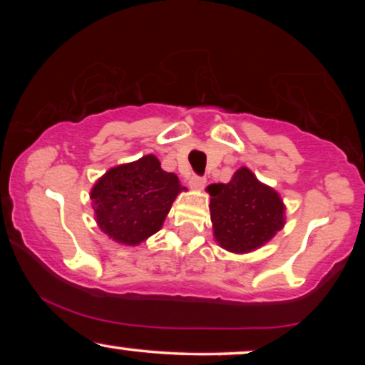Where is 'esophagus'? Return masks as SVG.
Segmentation results:
<instances>
[{
  "label": "esophagus",
  "mask_w": 365,
  "mask_h": 365,
  "mask_svg": "<svg viewBox=\"0 0 365 365\" xmlns=\"http://www.w3.org/2000/svg\"><path fill=\"white\" fill-rule=\"evenodd\" d=\"M189 186L192 189H202L206 186V179L201 178V176H191L189 178Z\"/></svg>",
  "instance_id": "34e87169"
}]
</instances>
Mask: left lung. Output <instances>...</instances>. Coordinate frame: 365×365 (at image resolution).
<instances>
[{
    "label": "left lung",
    "instance_id": "1",
    "mask_svg": "<svg viewBox=\"0 0 365 365\" xmlns=\"http://www.w3.org/2000/svg\"><path fill=\"white\" fill-rule=\"evenodd\" d=\"M207 192L214 237L229 252L256 251L286 222V206L279 192L262 184L247 168L237 169L227 184L207 186Z\"/></svg>",
    "mask_w": 365,
    "mask_h": 365
}]
</instances>
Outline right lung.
I'll list each match as a JSON object with an SVG mask.
<instances>
[{"label": "right lung", "instance_id": "right-lung-1", "mask_svg": "<svg viewBox=\"0 0 365 365\" xmlns=\"http://www.w3.org/2000/svg\"><path fill=\"white\" fill-rule=\"evenodd\" d=\"M186 187L174 173L163 171L154 154L119 164L91 189L96 222L113 241L138 246L163 227L174 199Z\"/></svg>", "mask_w": 365, "mask_h": 365}]
</instances>
